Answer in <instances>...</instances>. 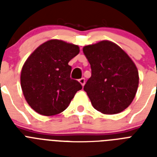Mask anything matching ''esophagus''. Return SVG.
<instances>
[{"label":"esophagus","mask_w":157,"mask_h":157,"mask_svg":"<svg viewBox=\"0 0 157 157\" xmlns=\"http://www.w3.org/2000/svg\"><path fill=\"white\" fill-rule=\"evenodd\" d=\"M79 82L81 83V86H84V85H85V83H86V80H85V78H81L80 80H79Z\"/></svg>","instance_id":"obj_1"}]
</instances>
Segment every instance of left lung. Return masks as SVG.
Returning <instances> with one entry per match:
<instances>
[{
  "mask_svg": "<svg viewBox=\"0 0 157 157\" xmlns=\"http://www.w3.org/2000/svg\"><path fill=\"white\" fill-rule=\"evenodd\" d=\"M91 67L84 90L93 107L103 114L123 112L133 102L139 86V71L130 57L110 40L83 47Z\"/></svg>",
  "mask_w": 157,
  "mask_h": 157,
  "instance_id": "obj_1",
  "label": "left lung"
}]
</instances>
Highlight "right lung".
I'll return each instance as SVG.
<instances>
[{"label": "right lung", "mask_w": 157, "mask_h": 157, "mask_svg": "<svg viewBox=\"0 0 157 157\" xmlns=\"http://www.w3.org/2000/svg\"><path fill=\"white\" fill-rule=\"evenodd\" d=\"M80 52L78 45L57 39L39 45L21 71V88L27 103L43 116L63 112L82 86L70 77L68 63Z\"/></svg>", "instance_id": "add662e5"}]
</instances>
